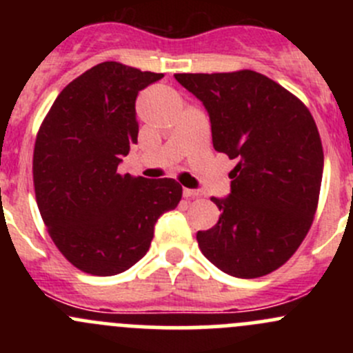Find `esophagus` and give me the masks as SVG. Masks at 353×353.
<instances>
[{"mask_svg": "<svg viewBox=\"0 0 353 353\" xmlns=\"http://www.w3.org/2000/svg\"><path fill=\"white\" fill-rule=\"evenodd\" d=\"M184 196L186 198H198V196H201V193H199L198 190H188V188H184Z\"/></svg>", "mask_w": 353, "mask_h": 353, "instance_id": "34e87169", "label": "esophagus"}]
</instances>
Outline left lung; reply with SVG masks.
<instances>
[{
	"mask_svg": "<svg viewBox=\"0 0 353 353\" xmlns=\"http://www.w3.org/2000/svg\"><path fill=\"white\" fill-rule=\"evenodd\" d=\"M174 77L208 110L213 148L237 160L229 196L212 198L222 213L196 234L199 249L227 275H268L311 229L325 163L318 126L294 94L256 71Z\"/></svg>",
	"mask_w": 353,
	"mask_h": 353,
	"instance_id": "left-lung-1",
	"label": "left lung"
}]
</instances>
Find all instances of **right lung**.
<instances>
[{
	"mask_svg": "<svg viewBox=\"0 0 353 353\" xmlns=\"http://www.w3.org/2000/svg\"><path fill=\"white\" fill-rule=\"evenodd\" d=\"M162 73L105 61L68 83L39 128L34 188L52 243L90 275L126 272L147 254L162 213L183 196L177 181L121 176L138 141V92Z\"/></svg>",
	"mask_w": 353,
	"mask_h": 353,
	"instance_id": "add662e5",
	"label": "right lung"
}]
</instances>
